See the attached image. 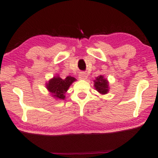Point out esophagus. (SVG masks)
Listing matches in <instances>:
<instances>
[{
  "label": "esophagus",
  "instance_id": "1",
  "mask_svg": "<svg viewBox=\"0 0 158 158\" xmlns=\"http://www.w3.org/2000/svg\"><path fill=\"white\" fill-rule=\"evenodd\" d=\"M79 77L80 79H83V80H85L87 78V76H86V74L85 72H81L79 75Z\"/></svg>",
  "mask_w": 158,
  "mask_h": 158
}]
</instances>
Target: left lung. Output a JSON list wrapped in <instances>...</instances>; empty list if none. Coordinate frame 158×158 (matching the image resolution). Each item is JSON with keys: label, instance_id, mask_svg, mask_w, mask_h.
<instances>
[{"label": "left lung", "instance_id": "obj_1", "mask_svg": "<svg viewBox=\"0 0 158 158\" xmlns=\"http://www.w3.org/2000/svg\"><path fill=\"white\" fill-rule=\"evenodd\" d=\"M108 81L104 79L103 76H99L97 77L94 80L95 89L101 94H106L108 92Z\"/></svg>", "mask_w": 158, "mask_h": 158}]
</instances>
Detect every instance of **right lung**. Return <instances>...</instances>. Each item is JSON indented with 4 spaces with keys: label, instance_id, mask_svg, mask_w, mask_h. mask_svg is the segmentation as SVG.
I'll list each match as a JSON object with an SVG mask.
<instances>
[{
    "label": "right lung",
    "instance_id": "add662e5",
    "mask_svg": "<svg viewBox=\"0 0 158 158\" xmlns=\"http://www.w3.org/2000/svg\"><path fill=\"white\" fill-rule=\"evenodd\" d=\"M74 81H76V79L72 77H67L64 79H62L59 77H54L46 84V87L52 93L53 97L57 99H64L65 98L64 94Z\"/></svg>",
    "mask_w": 158,
    "mask_h": 158
}]
</instances>
